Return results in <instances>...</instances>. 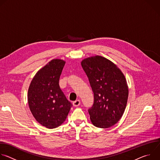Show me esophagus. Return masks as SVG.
Here are the masks:
<instances>
[{"label":"esophagus","mask_w":160,"mask_h":160,"mask_svg":"<svg viewBox=\"0 0 160 160\" xmlns=\"http://www.w3.org/2000/svg\"><path fill=\"white\" fill-rule=\"evenodd\" d=\"M80 104V101L79 99L76 100L75 101H74V102H73V105L75 107L78 106Z\"/></svg>","instance_id":"esophagus-1"}]
</instances>
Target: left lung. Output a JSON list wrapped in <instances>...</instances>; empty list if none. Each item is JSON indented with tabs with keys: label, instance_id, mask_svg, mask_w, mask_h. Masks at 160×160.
<instances>
[{
	"label": "left lung",
	"instance_id": "8db88e82",
	"mask_svg": "<svg viewBox=\"0 0 160 160\" xmlns=\"http://www.w3.org/2000/svg\"><path fill=\"white\" fill-rule=\"evenodd\" d=\"M94 96V104L88 109L90 121L99 128L115 125L125 111L128 87L120 68L108 59L94 56L81 62Z\"/></svg>",
	"mask_w": 160,
	"mask_h": 160
}]
</instances>
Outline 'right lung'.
I'll use <instances>...</instances> for the list:
<instances>
[{"mask_svg": "<svg viewBox=\"0 0 160 160\" xmlns=\"http://www.w3.org/2000/svg\"><path fill=\"white\" fill-rule=\"evenodd\" d=\"M65 61L53 59L37 72L28 90V102L35 120L48 128L60 126L72 106L59 85Z\"/></svg>", "mask_w": 160, "mask_h": 160, "instance_id": "add662e5", "label": "right lung"}]
</instances>
